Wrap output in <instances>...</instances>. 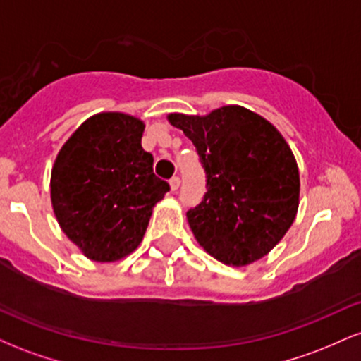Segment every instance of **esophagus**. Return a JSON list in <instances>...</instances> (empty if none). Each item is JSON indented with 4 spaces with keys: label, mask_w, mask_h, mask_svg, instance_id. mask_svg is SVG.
Listing matches in <instances>:
<instances>
[{
    "label": "esophagus",
    "mask_w": 361,
    "mask_h": 361,
    "mask_svg": "<svg viewBox=\"0 0 361 361\" xmlns=\"http://www.w3.org/2000/svg\"><path fill=\"white\" fill-rule=\"evenodd\" d=\"M169 186H171V192H176L178 186H180V178L173 176L171 180H169Z\"/></svg>",
    "instance_id": "1"
}]
</instances>
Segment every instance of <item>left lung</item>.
I'll list each match as a JSON object with an SVG mask.
<instances>
[{
	"instance_id": "obj_1",
	"label": "left lung",
	"mask_w": 361,
	"mask_h": 361,
	"mask_svg": "<svg viewBox=\"0 0 361 361\" xmlns=\"http://www.w3.org/2000/svg\"><path fill=\"white\" fill-rule=\"evenodd\" d=\"M168 122L192 140L207 175L204 200L186 212L197 243L229 267L267 256L299 210V166L283 135L239 105Z\"/></svg>"
}]
</instances>
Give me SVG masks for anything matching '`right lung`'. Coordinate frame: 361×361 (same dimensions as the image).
I'll return each mask as SVG.
<instances>
[{"mask_svg": "<svg viewBox=\"0 0 361 361\" xmlns=\"http://www.w3.org/2000/svg\"><path fill=\"white\" fill-rule=\"evenodd\" d=\"M144 127L132 115L102 111L73 132L54 161V215L91 261L114 263L137 250L152 209L169 190L140 146Z\"/></svg>", "mask_w": 361, "mask_h": 361, "instance_id": "obj_1", "label": "right lung"}]
</instances>
